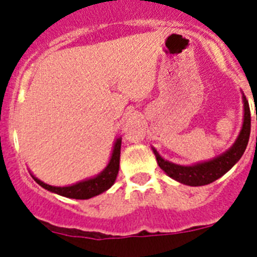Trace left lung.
I'll return each mask as SVG.
<instances>
[{"instance_id": "1", "label": "left lung", "mask_w": 257, "mask_h": 257, "mask_svg": "<svg viewBox=\"0 0 257 257\" xmlns=\"http://www.w3.org/2000/svg\"><path fill=\"white\" fill-rule=\"evenodd\" d=\"M242 101H243V123H242L234 144L231 145L228 151L215 157L212 160L203 161V162L194 163V165L183 166L165 160L152 147V151L156 156L158 166L171 179L181 184H185V185H190V187L207 185V184L213 183L215 180L221 178L222 175L226 174L240 160V157L243 156L247 144H248L249 131H251V113H249L248 101H247L243 92H242Z\"/></svg>"}]
</instances>
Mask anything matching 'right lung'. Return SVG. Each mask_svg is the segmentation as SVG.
I'll return each mask as SVG.
<instances>
[{
  "label": "right lung",
  "mask_w": 257,
  "mask_h": 257,
  "mask_svg": "<svg viewBox=\"0 0 257 257\" xmlns=\"http://www.w3.org/2000/svg\"><path fill=\"white\" fill-rule=\"evenodd\" d=\"M121 143L122 138H117L115 139L108 165L96 176L85 179V180L78 181V183L72 184V185H67V187H54V185H49V184L44 183V181H41L40 179L36 178L35 175L31 174L32 178L35 179L36 183L40 184L41 187L45 188L49 192L55 193V194H59V196L67 197V198L88 199L95 196H99V194L106 192L109 188L112 187L113 184H114L115 179H117L118 170H119Z\"/></svg>",
  "instance_id": "right-lung-1"
}]
</instances>
